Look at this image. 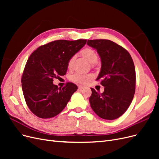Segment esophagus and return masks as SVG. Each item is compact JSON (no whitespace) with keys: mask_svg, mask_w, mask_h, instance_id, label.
<instances>
[{"mask_svg":"<svg viewBox=\"0 0 159 159\" xmlns=\"http://www.w3.org/2000/svg\"><path fill=\"white\" fill-rule=\"evenodd\" d=\"M84 88H85V87H84V86H83V85H78V89L80 90H82Z\"/></svg>","mask_w":159,"mask_h":159,"instance_id":"esophagus-1","label":"esophagus"}]
</instances>
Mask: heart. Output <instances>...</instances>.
<instances>
[{"mask_svg":"<svg viewBox=\"0 0 159 159\" xmlns=\"http://www.w3.org/2000/svg\"><path fill=\"white\" fill-rule=\"evenodd\" d=\"M80 54L86 60H88L91 64H95L98 61V56L97 52L93 49L91 48H85L80 52ZM75 56H71L68 60V63H67V66L68 69H71L73 67L74 61H75ZM93 78V75L91 74H80V73H75L71 75L70 80L73 81L80 84H86Z\"/></svg>","mask_w":159,"mask_h":159,"instance_id":"heart-1","label":"heart"}]
</instances>
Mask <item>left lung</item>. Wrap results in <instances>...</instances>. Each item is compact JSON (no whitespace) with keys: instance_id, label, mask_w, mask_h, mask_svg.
I'll list each match as a JSON object with an SVG mask.
<instances>
[{"instance_id":"left-lung-1","label":"left lung","mask_w":159,"mask_h":159,"mask_svg":"<svg viewBox=\"0 0 159 159\" xmlns=\"http://www.w3.org/2000/svg\"><path fill=\"white\" fill-rule=\"evenodd\" d=\"M87 44L100 56L102 68L96 80H100L105 87L102 93L91 88V107L103 119H117L126 111L135 92L136 74L132 57L124 48L109 40H88Z\"/></svg>"}]
</instances>
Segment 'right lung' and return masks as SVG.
I'll use <instances>...</instances> for the list:
<instances>
[{
    "label": "right lung",
    "instance_id": "right-lung-1",
    "mask_svg": "<svg viewBox=\"0 0 159 159\" xmlns=\"http://www.w3.org/2000/svg\"><path fill=\"white\" fill-rule=\"evenodd\" d=\"M86 42L53 41L40 46L30 56L22 75V88L28 108L37 117L49 119L56 116L78 89V86L71 82L61 89L53 81L66 74L68 60Z\"/></svg>",
    "mask_w": 159,
    "mask_h": 159
}]
</instances>
